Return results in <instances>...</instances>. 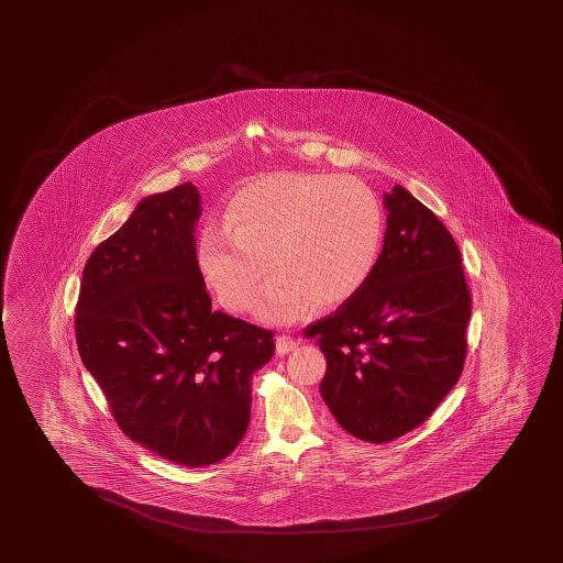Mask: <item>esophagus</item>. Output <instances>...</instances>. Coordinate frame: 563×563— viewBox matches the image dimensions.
Here are the masks:
<instances>
[{
    "label": "esophagus",
    "instance_id": "obj_1",
    "mask_svg": "<svg viewBox=\"0 0 563 563\" xmlns=\"http://www.w3.org/2000/svg\"><path fill=\"white\" fill-rule=\"evenodd\" d=\"M296 347H298V340H296V338H291V335L286 334L277 335L276 352L279 356L294 352Z\"/></svg>",
    "mask_w": 563,
    "mask_h": 563
}]
</instances>
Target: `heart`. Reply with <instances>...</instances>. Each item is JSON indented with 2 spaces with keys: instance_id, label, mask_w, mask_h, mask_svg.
Returning <instances> with one entry per match:
<instances>
[{
  "instance_id": "b5f03b06",
  "label": "heart",
  "mask_w": 563,
  "mask_h": 563,
  "mask_svg": "<svg viewBox=\"0 0 563 563\" xmlns=\"http://www.w3.org/2000/svg\"><path fill=\"white\" fill-rule=\"evenodd\" d=\"M221 225L205 228L195 264L219 303L277 322L311 306L335 310L368 284L383 245V207L354 177L274 173L229 199ZM271 267L267 268L266 265Z\"/></svg>"
}]
</instances>
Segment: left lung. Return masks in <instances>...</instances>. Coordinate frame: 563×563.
Returning <instances> with one entry per match:
<instances>
[{
    "label": "left lung",
    "mask_w": 563,
    "mask_h": 563,
    "mask_svg": "<svg viewBox=\"0 0 563 563\" xmlns=\"http://www.w3.org/2000/svg\"><path fill=\"white\" fill-rule=\"evenodd\" d=\"M368 284L306 328L328 362L323 402L344 431L388 443L417 429L455 386L467 354L471 294L441 219L395 185Z\"/></svg>",
    "instance_id": "left-lung-1"
}]
</instances>
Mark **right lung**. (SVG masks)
<instances>
[{
  "mask_svg": "<svg viewBox=\"0 0 563 563\" xmlns=\"http://www.w3.org/2000/svg\"><path fill=\"white\" fill-rule=\"evenodd\" d=\"M201 195L144 197L88 257L76 344L122 432L185 467L223 461L252 412V376L274 332L211 310L195 264Z\"/></svg>",
  "mask_w": 563,
  "mask_h": 563,
  "instance_id": "add662e5",
  "label": "right lung"
}]
</instances>
